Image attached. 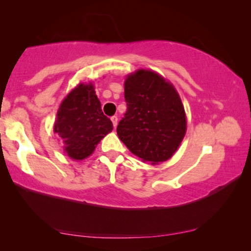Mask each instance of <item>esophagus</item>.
Returning <instances> with one entry per match:
<instances>
[{"instance_id": "1", "label": "esophagus", "mask_w": 251, "mask_h": 251, "mask_svg": "<svg viewBox=\"0 0 251 251\" xmlns=\"http://www.w3.org/2000/svg\"><path fill=\"white\" fill-rule=\"evenodd\" d=\"M111 120H112V123H113V126H114V128H116V126H118V116H112L111 118Z\"/></svg>"}]
</instances>
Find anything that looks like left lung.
Returning a JSON list of instances; mask_svg holds the SVG:
<instances>
[{
  "instance_id": "1",
  "label": "left lung",
  "mask_w": 251,
  "mask_h": 251,
  "mask_svg": "<svg viewBox=\"0 0 251 251\" xmlns=\"http://www.w3.org/2000/svg\"><path fill=\"white\" fill-rule=\"evenodd\" d=\"M125 98L119 138L144 162L169 160L186 133L184 105L174 85L156 72L138 70L126 78Z\"/></svg>"
}]
</instances>
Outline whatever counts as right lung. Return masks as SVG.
Masks as SVG:
<instances>
[{
  "mask_svg": "<svg viewBox=\"0 0 251 251\" xmlns=\"http://www.w3.org/2000/svg\"><path fill=\"white\" fill-rule=\"evenodd\" d=\"M112 130V121L102 113L91 82L77 84L65 97L53 126V131L63 140L65 152L76 161L90 156Z\"/></svg>",
  "mask_w": 251,
  "mask_h": 251,
  "instance_id": "right-lung-1",
  "label": "right lung"
}]
</instances>
